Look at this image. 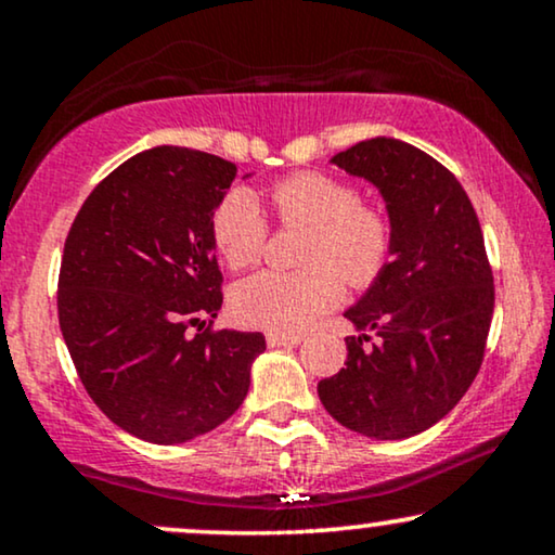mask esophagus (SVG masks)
I'll return each instance as SVG.
<instances>
[{
	"mask_svg": "<svg viewBox=\"0 0 555 555\" xmlns=\"http://www.w3.org/2000/svg\"><path fill=\"white\" fill-rule=\"evenodd\" d=\"M302 340L300 333H268V346L280 348V346H298Z\"/></svg>",
	"mask_w": 555,
	"mask_h": 555,
	"instance_id": "1",
	"label": "esophagus"
}]
</instances>
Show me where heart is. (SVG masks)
<instances>
[{
    "label": "heart",
    "mask_w": 555,
    "mask_h": 555,
    "mask_svg": "<svg viewBox=\"0 0 555 555\" xmlns=\"http://www.w3.org/2000/svg\"><path fill=\"white\" fill-rule=\"evenodd\" d=\"M270 204L285 227H302L300 272H260L234 287L232 310L245 325L275 333L306 328L351 287L374 285L393 249V224L384 209L363 204L361 192L321 171H298L270 186ZM211 242L232 270L260 260L268 222L247 189L227 192L211 211Z\"/></svg>",
    "instance_id": "obj_1"
}]
</instances>
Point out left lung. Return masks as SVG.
I'll list each match as a JSON object with an SVG mask.
<instances>
[{
	"label": "left lung",
	"instance_id": "1",
	"mask_svg": "<svg viewBox=\"0 0 555 555\" xmlns=\"http://www.w3.org/2000/svg\"><path fill=\"white\" fill-rule=\"evenodd\" d=\"M382 192L391 262L346 318V369L318 397L346 429L406 439L450 414L482 366L495 285L473 202L450 169L399 139H369L331 158Z\"/></svg>",
	"mask_w": 555,
	"mask_h": 555
}]
</instances>
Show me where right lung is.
<instances>
[{
  "label": "right lung",
  "mask_w": 555,
  "mask_h": 555,
  "mask_svg": "<svg viewBox=\"0 0 555 555\" xmlns=\"http://www.w3.org/2000/svg\"><path fill=\"white\" fill-rule=\"evenodd\" d=\"M234 177L237 166L204 151H141L90 192L67 232L65 346L98 409L146 442L181 444L230 420L264 351L262 333L211 331L222 272L209 219Z\"/></svg>",
  "instance_id": "right-lung-1"
}]
</instances>
